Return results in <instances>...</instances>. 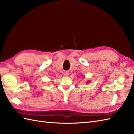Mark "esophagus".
I'll return each mask as SVG.
<instances>
[{
  "label": "esophagus",
  "mask_w": 134,
  "mask_h": 134,
  "mask_svg": "<svg viewBox=\"0 0 134 134\" xmlns=\"http://www.w3.org/2000/svg\"><path fill=\"white\" fill-rule=\"evenodd\" d=\"M69 74V72H68V71H66V72H64V75H68Z\"/></svg>",
  "instance_id": "34e87169"
}]
</instances>
